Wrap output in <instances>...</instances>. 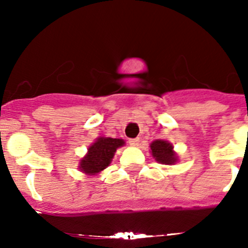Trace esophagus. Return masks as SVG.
Here are the masks:
<instances>
[{"mask_svg": "<svg viewBox=\"0 0 248 248\" xmlns=\"http://www.w3.org/2000/svg\"><path fill=\"white\" fill-rule=\"evenodd\" d=\"M140 139L139 138H134V139H129V145H132V146H138Z\"/></svg>", "mask_w": 248, "mask_h": 248, "instance_id": "34e87169", "label": "esophagus"}]
</instances>
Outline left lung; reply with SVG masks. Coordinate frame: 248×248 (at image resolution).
<instances>
[{
    "mask_svg": "<svg viewBox=\"0 0 248 248\" xmlns=\"http://www.w3.org/2000/svg\"><path fill=\"white\" fill-rule=\"evenodd\" d=\"M150 147H151L152 157L158 163L167 164V166L176 163L177 156L174 150H172L174 146H172L170 142L166 141V140L157 139L150 144Z\"/></svg>",
    "mask_w": 248,
    "mask_h": 248,
    "instance_id": "1",
    "label": "left lung"
}]
</instances>
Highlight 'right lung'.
<instances>
[{"label": "right lung", "mask_w": 248, "mask_h": 248, "mask_svg": "<svg viewBox=\"0 0 248 248\" xmlns=\"http://www.w3.org/2000/svg\"><path fill=\"white\" fill-rule=\"evenodd\" d=\"M122 139L99 137L87 149V154L80 161L79 169L87 175H97L110 166L116 149L124 146Z\"/></svg>", "instance_id": "1"}]
</instances>
